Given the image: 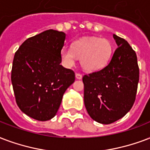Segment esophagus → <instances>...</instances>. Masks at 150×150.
I'll use <instances>...</instances> for the list:
<instances>
[{"instance_id": "1", "label": "esophagus", "mask_w": 150, "mask_h": 150, "mask_svg": "<svg viewBox=\"0 0 150 150\" xmlns=\"http://www.w3.org/2000/svg\"><path fill=\"white\" fill-rule=\"evenodd\" d=\"M75 78L77 79H82V78H83V75L79 74V73H76L75 74Z\"/></svg>"}]
</instances>
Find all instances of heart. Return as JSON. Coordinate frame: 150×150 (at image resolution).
Wrapping results in <instances>:
<instances>
[{
	"label": "heart",
	"mask_w": 150,
	"mask_h": 150,
	"mask_svg": "<svg viewBox=\"0 0 150 150\" xmlns=\"http://www.w3.org/2000/svg\"><path fill=\"white\" fill-rule=\"evenodd\" d=\"M113 52L112 42L106 38L86 37L73 42L72 49L64 47L60 51L61 59L66 67H72L76 57L88 72L98 71L106 67Z\"/></svg>",
	"instance_id": "b5f03b06"
}]
</instances>
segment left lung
Returning a JSON list of instances; mask_svg holds the SVG:
<instances>
[{
  "label": "left lung",
  "mask_w": 150,
  "mask_h": 150,
  "mask_svg": "<svg viewBox=\"0 0 150 150\" xmlns=\"http://www.w3.org/2000/svg\"><path fill=\"white\" fill-rule=\"evenodd\" d=\"M118 48L105 68L83 76L84 104L93 120L109 124L131 110L138 89L139 68L135 52L113 34Z\"/></svg>",
  "instance_id": "8db88e82"
}]
</instances>
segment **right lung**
<instances>
[{
	"instance_id": "1",
	"label": "right lung",
	"mask_w": 150,
	"mask_h": 150,
	"mask_svg": "<svg viewBox=\"0 0 150 150\" xmlns=\"http://www.w3.org/2000/svg\"><path fill=\"white\" fill-rule=\"evenodd\" d=\"M66 34L47 30L29 38L15 53L11 83L17 105L39 121L53 118L75 73L60 65Z\"/></svg>"
}]
</instances>
